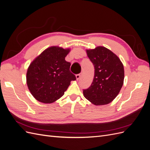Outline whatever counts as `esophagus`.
I'll list each match as a JSON object with an SVG mask.
<instances>
[{"label": "esophagus", "mask_w": 150, "mask_h": 150, "mask_svg": "<svg viewBox=\"0 0 150 150\" xmlns=\"http://www.w3.org/2000/svg\"><path fill=\"white\" fill-rule=\"evenodd\" d=\"M81 74H76V79H77V80H79V78H81Z\"/></svg>", "instance_id": "34e87169"}]
</instances>
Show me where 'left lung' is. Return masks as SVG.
<instances>
[{
    "mask_svg": "<svg viewBox=\"0 0 150 150\" xmlns=\"http://www.w3.org/2000/svg\"><path fill=\"white\" fill-rule=\"evenodd\" d=\"M86 52L94 65V76L90 87L83 90L84 96L94 105L107 104L117 96L123 84V64L115 54L103 46Z\"/></svg>",
    "mask_w": 150,
    "mask_h": 150,
    "instance_id": "1",
    "label": "left lung"
}]
</instances>
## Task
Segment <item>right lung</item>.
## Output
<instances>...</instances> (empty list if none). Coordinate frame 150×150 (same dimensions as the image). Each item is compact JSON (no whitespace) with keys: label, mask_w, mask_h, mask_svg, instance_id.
Masks as SVG:
<instances>
[{"label":"right lung","mask_w":150,"mask_h":150,"mask_svg":"<svg viewBox=\"0 0 150 150\" xmlns=\"http://www.w3.org/2000/svg\"><path fill=\"white\" fill-rule=\"evenodd\" d=\"M69 49L52 46L46 49L30 63L26 80L32 95L43 103H52L61 98L76 79L70 72L71 63L65 60Z\"/></svg>","instance_id":"right-lung-1"}]
</instances>
